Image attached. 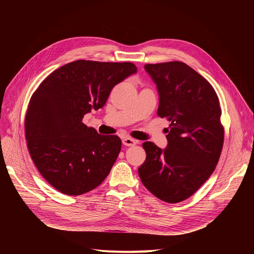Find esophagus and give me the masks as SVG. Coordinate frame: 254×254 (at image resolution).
Returning a JSON list of instances; mask_svg holds the SVG:
<instances>
[{
  "instance_id": "esophagus-1",
  "label": "esophagus",
  "mask_w": 254,
  "mask_h": 254,
  "mask_svg": "<svg viewBox=\"0 0 254 254\" xmlns=\"http://www.w3.org/2000/svg\"><path fill=\"white\" fill-rule=\"evenodd\" d=\"M123 144L125 146H134V145L137 144V141L134 140V139H131V138H124L123 139Z\"/></svg>"
}]
</instances>
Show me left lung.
I'll use <instances>...</instances> for the list:
<instances>
[{"label": "left lung", "mask_w": 254, "mask_h": 254, "mask_svg": "<svg viewBox=\"0 0 254 254\" xmlns=\"http://www.w3.org/2000/svg\"><path fill=\"white\" fill-rule=\"evenodd\" d=\"M144 68L159 93L157 115L171 124L166 149L143 143L146 159L138 173L153 195L179 203L201 188L218 163L224 140L219 99L207 80L182 62Z\"/></svg>", "instance_id": "8db88e82"}]
</instances>
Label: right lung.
<instances>
[{
  "label": "right lung",
  "instance_id": "right-lung-1",
  "mask_svg": "<svg viewBox=\"0 0 254 254\" xmlns=\"http://www.w3.org/2000/svg\"><path fill=\"white\" fill-rule=\"evenodd\" d=\"M137 72L132 63L79 60L48 75L35 90L24 119L26 145L40 174L57 190L80 195L109 175L122 149L82 119L106 104L112 88Z\"/></svg>",
  "mask_w": 254,
  "mask_h": 254
}]
</instances>
